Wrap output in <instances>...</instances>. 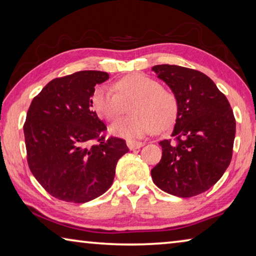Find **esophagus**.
<instances>
[{
  "label": "esophagus",
  "instance_id": "obj_1",
  "mask_svg": "<svg viewBox=\"0 0 256 256\" xmlns=\"http://www.w3.org/2000/svg\"><path fill=\"white\" fill-rule=\"evenodd\" d=\"M126 144L128 146L130 150H136V149H138L141 148L142 146H144V144L142 142H138V141H132V140H128L126 142Z\"/></svg>",
  "mask_w": 256,
  "mask_h": 256
}]
</instances>
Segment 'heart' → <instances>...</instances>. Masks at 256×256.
I'll return each mask as SVG.
<instances>
[{
    "label": "heart",
    "mask_w": 256,
    "mask_h": 256,
    "mask_svg": "<svg viewBox=\"0 0 256 256\" xmlns=\"http://www.w3.org/2000/svg\"><path fill=\"white\" fill-rule=\"evenodd\" d=\"M114 92L99 86L92 97L94 110L107 120H116L131 108L132 116L110 125L116 136L138 138L156 130L166 131L178 116V98L172 90L142 73L125 76L114 84Z\"/></svg>",
    "instance_id": "1"
}]
</instances>
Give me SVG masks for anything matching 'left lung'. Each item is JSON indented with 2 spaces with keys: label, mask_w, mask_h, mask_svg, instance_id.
Instances as JSON below:
<instances>
[{
  "label": "left lung",
  "mask_w": 256,
  "mask_h": 256,
  "mask_svg": "<svg viewBox=\"0 0 256 256\" xmlns=\"http://www.w3.org/2000/svg\"><path fill=\"white\" fill-rule=\"evenodd\" d=\"M152 71L178 98L172 136L159 142L162 157L151 170L154 183L180 198L198 196L224 175L232 157L236 120L226 96L200 71L162 64Z\"/></svg>",
  "instance_id": "obj_1"
}]
</instances>
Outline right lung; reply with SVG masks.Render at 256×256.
<instances>
[{"label": "right lung", "instance_id": "obj_1", "mask_svg": "<svg viewBox=\"0 0 256 256\" xmlns=\"http://www.w3.org/2000/svg\"><path fill=\"white\" fill-rule=\"evenodd\" d=\"M108 78L102 71L56 78L30 104L24 125L28 166L58 200L84 203L100 196L128 151L123 138H105L106 125L92 110L94 86Z\"/></svg>", "mask_w": 256, "mask_h": 256}]
</instances>
